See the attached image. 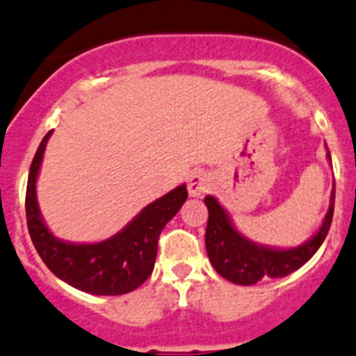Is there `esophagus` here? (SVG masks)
<instances>
[{
	"label": "esophagus",
	"mask_w": 356,
	"mask_h": 356,
	"mask_svg": "<svg viewBox=\"0 0 356 356\" xmlns=\"http://www.w3.org/2000/svg\"><path fill=\"white\" fill-rule=\"evenodd\" d=\"M211 186H213V179L209 175L204 174V172H195L188 181V193H190V197H202L209 191Z\"/></svg>",
	"instance_id": "esophagus-1"
}]
</instances>
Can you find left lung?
Instances as JSON below:
<instances>
[{"label":"left lung","mask_w":356,"mask_h":356,"mask_svg":"<svg viewBox=\"0 0 356 356\" xmlns=\"http://www.w3.org/2000/svg\"><path fill=\"white\" fill-rule=\"evenodd\" d=\"M326 158L332 163L328 149ZM209 220L206 229V250L214 270L229 282L239 286H254L266 278H282L302 268L319 250L328 234L332 218H334L335 186L330 195V206L318 232L310 236L302 245L293 248H277V246L259 245L243 236L230 220L225 207L213 197L204 198Z\"/></svg>","instance_id":"8db88e82"}]
</instances>
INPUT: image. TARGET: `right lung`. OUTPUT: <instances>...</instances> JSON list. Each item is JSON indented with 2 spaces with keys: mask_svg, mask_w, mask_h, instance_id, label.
I'll return each mask as SVG.
<instances>
[{
  "mask_svg": "<svg viewBox=\"0 0 356 356\" xmlns=\"http://www.w3.org/2000/svg\"><path fill=\"white\" fill-rule=\"evenodd\" d=\"M51 134L53 131L38 145L28 175L26 220L35 250L60 280L83 293L97 296L131 293L154 270L159 234L188 198L186 184L150 202L122 230L104 241H63L46 225L37 200V179Z\"/></svg>",
  "mask_w": 356,
  "mask_h": 356,
  "instance_id": "1",
  "label": "right lung"
}]
</instances>
